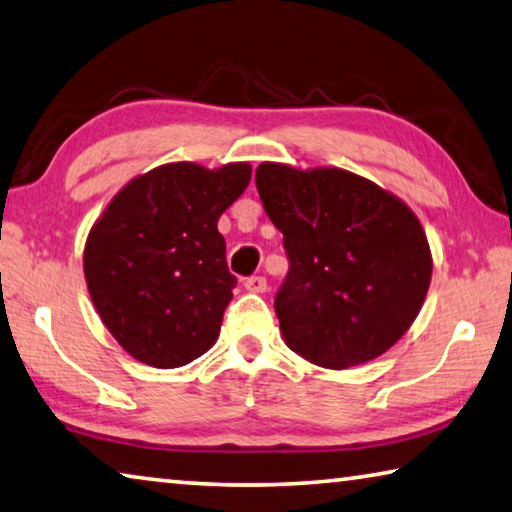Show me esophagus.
<instances>
[{
	"label": "esophagus",
	"instance_id": "esophagus-1",
	"mask_svg": "<svg viewBox=\"0 0 512 512\" xmlns=\"http://www.w3.org/2000/svg\"><path fill=\"white\" fill-rule=\"evenodd\" d=\"M245 290L256 292V295H263V292H267V281L263 279V276H249V279H245Z\"/></svg>",
	"mask_w": 512,
	"mask_h": 512
}]
</instances>
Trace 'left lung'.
I'll list each match as a JSON object with an SVG mask.
<instances>
[{"instance_id": "1", "label": "left lung", "mask_w": 512, "mask_h": 512, "mask_svg": "<svg viewBox=\"0 0 512 512\" xmlns=\"http://www.w3.org/2000/svg\"><path fill=\"white\" fill-rule=\"evenodd\" d=\"M256 188L290 258L274 299L286 345L326 370L385 354L429 292L433 258L417 215L340 167L265 161Z\"/></svg>"}]
</instances>
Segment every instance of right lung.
Here are the masks:
<instances>
[{
    "label": "right lung",
    "instance_id": "add662e5",
    "mask_svg": "<svg viewBox=\"0 0 512 512\" xmlns=\"http://www.w3.org/2000/svg\"><path fill=\"white\" fill-rule=\"evenodd\" d=\"M249 179V163L158 165L133 177L92 224L83 247L90 299L140 363L172 370L215 345L236 288L217 220Z\"/></svg>",
    "mask_w": 512,
    "mask_h": 512
}]
</instances>
